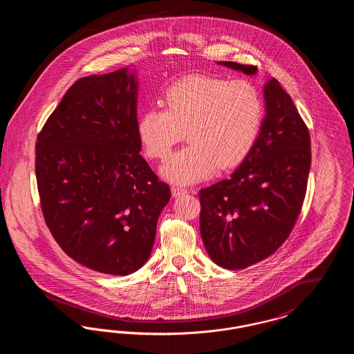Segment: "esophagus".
Wrapping results in <instances>:
<instances>
[{"label": "esophagus", "instance_id": "esophagus-1", "mask_svg": "<svg viewBox=\"0 0 354 354\" xmlns=\"http://www.w3.org/2000/svg\"><path fill=\"white\" fill-rule=\"evenodd\" d=\"M171 192H172V196H174V198H178V196L185 194L187 189L182 188V187H178V185H172V187H171Z\"/></svg>", "mask_w": 354, "mask_h": 354}]
</instances>
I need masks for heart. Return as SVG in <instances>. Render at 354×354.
Returning a JSON list of instances; mask_svg holds the SVG:
<instances>
[{"label":"heart","instance_id":"obj_1","mask_svg":"<svg viewBox=\"0 0 354 354\" xmlns=\"http://www.w3.org/2000/svg\"><path fill=\"white\" fill-rule=\"evenodd\" d=\"M167 109H149L138 122V138L147 156L165 159L183 135L188 145L171 155L162 176L187 185L209 178L219 167L239 165L259 136L264 103L247 80L225 81L191 75L171 84Z\"/></svg>","mask_w":354,"mask_h":354}]
</instances>
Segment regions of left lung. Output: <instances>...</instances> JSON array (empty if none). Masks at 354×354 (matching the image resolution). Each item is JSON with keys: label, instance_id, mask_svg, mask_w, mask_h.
Instances as JSON below:
<instances>
[{"label": "left lung", "instance_id": "left-lung-1", "mask_svg": "<svg viewBox=\"0 0 354 354\" xmlns=\"http://www.w3.org/2000/svg\"><path fill=\"white\" fill-rule=\"evenodd\" d=\"M218 65L257 73L256 66ZM266 115L251 151L230 178L201 191V234L208 256L227 270L267 259L290 234L303 205L310 169V138L289 94L276 78L264 84Z\"/></svg>", "mask_w": 354, "mask_h": 354}]
</instances>
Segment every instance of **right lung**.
Masks as SVG:
<instances>
[{
  "label": "right lung",
  "instance_id": "right-lung-1",
  "mask_svg": "<svg viewBox=\"0 0 354 354\" xmlns=\"http://www.w3.org/2000/svg\"><path fill=\"white\" fill-rule=\"evenodd\" d=\"M136 70L73 84L35 145V176L51 235L77 263L107 274L139 270L169 203L139 153Z\"/></svg>",
  "mask_w": 354,
  "mask_h": 354
}]
</instances>
